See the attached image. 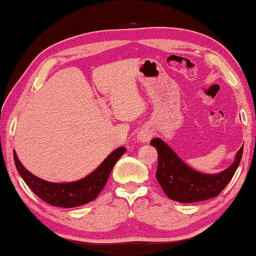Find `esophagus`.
I'll list each match as a JSON object with an SVG mask.
<instances>
[{
	"label": "esophagus",
	"mask_w": 256,
	"mask_h": 256,
	"mask_svg": "<svg viewBox=\"0 0 256 256\" xmlns=\"http://www.w3.org/2000/svg\"><path fill=\"white\" fill-rule=\"evenodd\" d=\"M150 137H151V132H148V130H144V132H142L138 134V139L140 140V142H148V140L150 139Z\"/></svg>",
	"instance_id": "1"
}]
</instances>
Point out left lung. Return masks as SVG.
I'll list each match as a JSON object with an SVG mask.
<instances>
[{"mask_svg": "<svg viewBox=\"0 0 256 256\" xmlns=\"http://www.w3.org/2000/svg\"><path fill=\"white\" fill-rule=\"evenodd\" d=\"M150 144L158 151L156 176L159 184L169 199L182 203L204 201L220 194L236 174L243 154L242 146L228 169L218 174H206L188 166L161 139H152Z\"/></svg>", "mask_w": 256, "mask_h": 256, "instance_id": "8db88e82", "label": "left lung"}]
</instances>
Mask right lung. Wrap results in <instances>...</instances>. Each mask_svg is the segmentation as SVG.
<instances>
[{
  "label": "right lung",
  "instance_id": "obj_1",
  "mask_svg": "<svg viewBox=\"0 0 256 256\" xmlns=\"http://www.w3.org/2000/svg\"><path fill=\"white\" fill-rule=\"evenodd\" d=\"M124 151L126 148L124 147L114 150L90 174L85 176L84 179L68 182V184H54L38 178L25 169V166L18 160L15 150L13 151V156L18 174L36 196L50 206L75 208L96 199L105 186L114 166L124 154Z\"/></svg>",
  "mask_w": 256,
  "mask_h": 256
}]
</instances>
